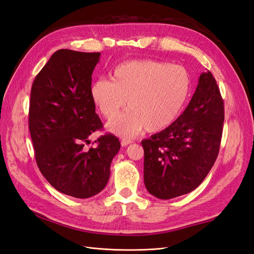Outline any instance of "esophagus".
<instances>
[{
	"label": "esophagus",
	"instance_id": "esophagus-1",
	"mask_svg": "<svg viewBox=\"0 0 254 254\" xmlns=\"http://www.w3.org/2000/svg\"><path fill=\"white\" fill-rule=\"evenodd\" d=\"M131 143H132V141L129 140V139H122L121 140V145L123 146V147H125V146L131 144Z\"/></svg>",
	"mask_w": 254,
	"mask_h": 254
}]
</instances>
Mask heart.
<instances>
[{"mask_svg":"<svg viewBox=\"0 0 254 254\" xmlns=\"http://www.w3.org/2000/svg\"><path fill=\"white\" fill-rule=\"evenodd\" d=\"M110 79L92 82L90 96L106 119L127 103L129 109L107 124L109 131L124 137L134 136L144 128L155 132L170 126L186 105L191 87L186 67L149 59L119 64Z\"/></svg>","mask_w":254,"mask_h":254,"instance_id":"b5f03b06","label":"heart"}]
</instances>
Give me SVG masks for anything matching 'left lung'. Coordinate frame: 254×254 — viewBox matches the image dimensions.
Segmentation results:
<instances>
[{
  "instance_id": "1",
  "label": "left lung",
  "mask_w": 254,
  "mask_h": 254,
  "mask_svg": "<svg viewBox=\"0 0 254 254\" xmlns=\"http://www.w3.org/2000/svg\"><path fill=\"white\" fill-rule=\"evenodd\" d=\"M224 120L216 80L210 71L201 73L180 117L142 141L144 183L152 196L172 199L199 187L217 159Z\"/></svg>"
}]
</instances>
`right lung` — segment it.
I'll list each match as a JSON object with an SVG mask.
<instances>
[{
  "instance_id": "right-lung-1",
  "label": "right lung",
  "mask_w": 254,
  "mask_h": 254,
  "mask_svg": "<svg viewBox=\"0 0 254 254\" xmlns=\"http://www.w3.org/2000/svg\"><path fill=\"white\" fill-rule=\"evenodd\" d=\"M99 56L101 53L55 52L30 92L28 124L37 165L53 188L75 198H89L104 190L121 148L111 133L99 136L96 147H83L88 137L103 128L90 96Z\"/></svg>"
}]
</instances>
